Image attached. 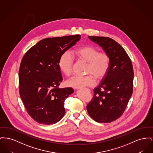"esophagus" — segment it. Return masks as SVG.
<instances>
[{"label": "esophagus", "instance_id": "1", "mask_svg": "<svg viewBox=\"0 0 153 153\" xmlns=\"http://www.w3.org/2000/svg\"><path fill=\"white\" fill-rule=\"evenodd\" d=\"M87 90L88 91H90V89H87Z\"/></svg>", "mask_w": 153, "mask_h": 153}]
</instances>
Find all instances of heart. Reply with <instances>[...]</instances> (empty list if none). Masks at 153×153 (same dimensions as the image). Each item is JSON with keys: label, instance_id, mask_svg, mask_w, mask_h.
Instances as JSON below:
<instances>
[{"label": "heart", "instance_id": "heart-1", "mask_svg": "<svg viewBox=\"0 0 153 153\" xmlns=\"http://www.w3.org/2000/svg\"><path fill=\"white\" fill-rule=\"evenodd\" d=\"M73 58L87 63L85 74L84 77L73 76L66 81V84L69 87L81 88L92 87L95 84L96 80H102L107 74L110 66V57L105 52H99L95 47L86 45L76 48L71 51ZM73 58L71 54L65 51L60 56L58 66L60 71L65 75L70 76L72 71Z\"/></svg>", "mask_w": 153, "mask_h": 153}]
</instances>
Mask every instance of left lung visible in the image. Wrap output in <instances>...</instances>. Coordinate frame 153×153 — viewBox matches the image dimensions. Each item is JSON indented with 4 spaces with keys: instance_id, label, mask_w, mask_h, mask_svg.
Returning <instances> with one entry per match:
<instances>
[{
    "instance_id": "obj_1",
    "label": "left lung",
    "mask_w": 153,
    "mask_h": 153,
    "mask_svg": "<svg viewBox=\"0 0 153 153\" xmlns=\"http://www.w3.org/2000/svg\"><path fill=\"white\" fill-rule=\"evenodd\" d=\"M109 55L110 66L94 97L87 105L88 113L99 123H110L121 117L133 91L134 71L131 59L122 46L109 37L88 36Z\"/></svg>"
}]
</instances>
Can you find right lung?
I'll return each mask as SVG.
<instances>
[{"label": "right lung", "mask_w": 153, "mask_h": 153, "mask_svg": "<svg viewBox=\"0 0 153 153\" xmlns=\"http://www.w3.org/2000/svg\"><path fill=\"white\" fill-rule=\"evenodd\" d=\"M80 38V35L45 38L22 58L19 94L28 114L38 123H56L65 114L64 101L74 91L59 88L62 77L58 61L61 54Z\"/></svg>", "instance_id": "obj_1"}]
</instances>
